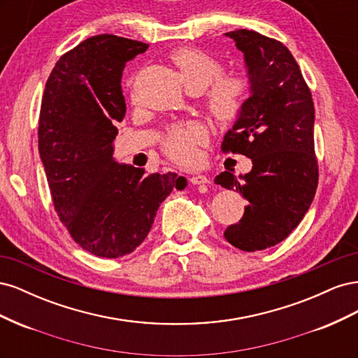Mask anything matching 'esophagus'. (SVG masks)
I'll return each instance as SVG.
<instances>
[{"label": "esophagus", "mask_w": 358, "mask_h": 358, "mask_svg": "<svg viewBox=\"0 0 358 358\" xmlns=\"http://www.w3.org/2000/svg\"><path fill=\"white\" fill-rule=\"evenodd\" d=\"M189 182L192 183V185H204V183H210V180L203 175H192L189 178Z\"/></svg>", "instance_id": "esophagus-1"}]
</instances>
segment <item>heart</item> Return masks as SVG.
Returning a JSON list of instances; mask_svg holds the SVG:
<instances>
[{
	"mask_svg": "<svg viewBox=\"0 0 358 358\" xmlns=\"http://www.w3.org/2000/svg\"><path fill=\"white\" fill-rule=\"evenodd\" d=\"M171 62L179 71L180 82L187 90L209 91L204 99V109L216 121H230L243 109L251 90V80L245 74H227L221 59L210 53L182 48L173 52ZM206 133L197 124H176L167 129L162 138V150L178 164L191 166L197 161L199 146Z\"/></svg>",
	"mask_w": 358,
	"mask_h": 358,
	"instance_id": "obj_1",
	"label": "heart"
}]
</instances>
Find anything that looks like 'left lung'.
I'll use <instances>...</instances> for the list:
<instances>
[{"label": "left lung", "mask_w": 358, "mask_h": 358, "mask_svg": "<svg viewBox=\"0 0 358 358\" xmlns=\"http://www.w3.org/2000/svg\"><path fill=\"white\" fill-rule=\"evenodd\" d=\"M225 36L243 52L251 96L221 149L251 158L252 170L239 179L222 171L215 183L248 200L242 220L227 227L224 236L234 248L254 252L288 237L315 197V109L299 64L282 43L248 29Z\"/></svg>", "instance_id": "1"}]
</instances>
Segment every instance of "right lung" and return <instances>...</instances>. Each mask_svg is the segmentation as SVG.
<instances>
[{
  "mask_svg": "<svg viewBox=\"0 0 358 358\" xmlns=\"http://www.w3.org/2000/svg\"><path fill=\"white\" fill-rule=\"evenodd\" d=\"M149 45L112 34L86 38L53 67L43 94L38 152L61 222L85 251L124 257L142 243L159 204L187 187L176 173H145L113 159L125 116V64Z\"/></svg>",
  "mask_w": 358,
  "mask_h": 358,
  "instance_id": "obj_1",
  "label": "right lung"
}]
</instances>
